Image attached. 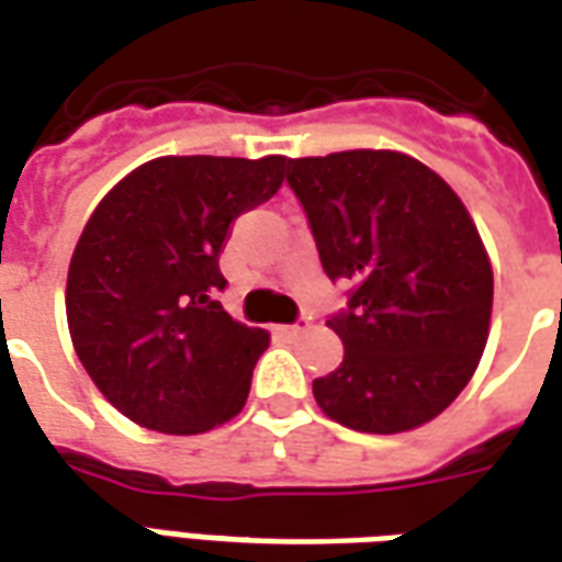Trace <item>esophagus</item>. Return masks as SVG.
I'll list each match as a JSON object with an SVG mask.
<instances>
[{
	"label": "esophagus",
	"mask_w": 562,
	"mask_h": 562,
	"mask_svg": "<svg viewBox=\"0 0 562 562\" xmlns=\"http://www.w3.org/2000/svg\"><path fill=\"white\" fill-rule=\"evenodd\" d=\"M308 329H311V317H299L296 323H286V326H281V331H284L286 338H299V335H305Z\"/></svg>",
	"instance_id": "esophagus-1"
}]
</instances>
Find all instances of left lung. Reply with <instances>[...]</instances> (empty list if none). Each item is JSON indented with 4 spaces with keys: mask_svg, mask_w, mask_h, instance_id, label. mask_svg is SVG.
Masks as SVG:
<instances>
[{
    "mask_svg": "<svg viewBox=\"0 0 562 562\" xmlns=\"http://www.w3.org/2000/svg\"><path fill=\"white\" fill-rule=\"evenodd\" d=\"M286 186L308 215L331 281H353L326 326L344 362L314 380L329 419L366 434L413 431L452 404L491 326L494 272L461 196L392 149L290 158Z\"/></svg>",
    "mask_w": 562,
    "mask_h": 562,
    "instance_id": "obj_1",
    "label": "left lung"
}]
</instances>
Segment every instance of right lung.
I'll use <instances>...</instances> for the list:
<instances>
[{
	"label": "right lung",
	"instance_id": "right-lung-1",
	"mask_svg": "<svg viewBox=\"0 0 562 562\" xmlns=\"http://www.w3.org/2000/svg\"><path fill=\"white\" fill-rule=\"evenodd\" d=\"M284 167V155H167L131 170L86 221L68 266V329L122 416L203 434L245 407L269 331L224 311L218 257L233 221L276 194Z\"/></svg>",
	"mask_w": 562,
	"mask_h": 562
}]
</instances>
